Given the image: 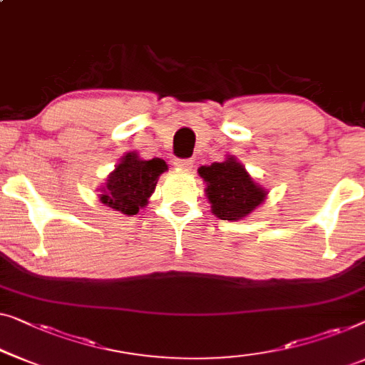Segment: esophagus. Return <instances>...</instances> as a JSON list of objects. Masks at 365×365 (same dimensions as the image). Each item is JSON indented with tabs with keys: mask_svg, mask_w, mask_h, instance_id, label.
<instances>
[{
	"mask_svg": "<svg viewBox=\"0 0 365 365\" xmlns=\"http://www.w3.org/2000/svg\"><path fill=\"white\" fill-rule=\"evenodd\" d=\"M192 165H194L192 160H174V166L181 171H191Z\"/></svg>",
	"mask_w": 365,
	"mask_h": 365,
	"instance_id": "obj_1",
	"label": "esophagus"
}]
</instances>
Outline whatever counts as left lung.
Instances as JSON below:
<instances>
[{"label":"left lung","mask_w":365,"mask_h":365,"mask_svg":"<svg viewBox=\"0 0 365 365\" xmlns=\"http://www.w3.org/2000/svg\"><path fill=\"white\" fill-rule=\"evenodd\" d=\"M199 176L205 182L204 194L210 212L222 220H242L265 202L268 191L255 182L235 156L227 155L222 163L200 166Z\"/></svg>","instance_id":"obj_1"}]
</instances>
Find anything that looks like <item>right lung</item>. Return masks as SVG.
Masks as SVG:
<instances>
[{
    "label": "right lung",
    "instance_id": "1",
    "mask_svg": "<svg viewBox=\"0 0 365 365\" xmlns=\"http://www.w3.org/2000/svg\"><path fill=\"white\" fill-rule=\"evenodd\" d=\"M165 171L168 165L161 158L141 160L136 151L125 153L107 181L100 186L98 200L125 215L138 214L140 209L148 205L158 179Z\"/></svg>",
    "mask_w": 365,
    "mask_h": 365
}]
</instances>
